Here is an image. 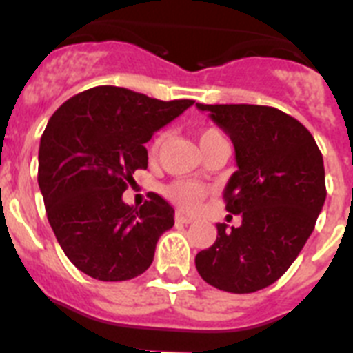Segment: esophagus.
<instances>
[{"label": "esophagus", "mask_w": 353, "mask_h": 353, "mask_svg": "<svg viewBox=\"0 0 353 353\" xmlns=\"http://www.w3.org/2000/svg\"><path fill=\"white\" fill-rule=\"evenodd\" d=\"M174 221L180 224H191L194 219H192V217H189V215L182 214V212H176V214H174Z\"/></svg>", "instance_id": "34e87169"}]
</instances>
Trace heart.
I'll return each instance as SVG.
<instances>
[{
  "mask_svg": "<svg viewBox=\"0 0 353 353\" xmlns=\"http://www.w3.org/2000/svg\"><path fill=\"white\" fill-rule=\"evenodd\" d=\"M166 132H159L155 136L152 145H150V154H159L161 146L166 141ZM198 139L203 152L207 148H210V146L217 145V143L228 141L223 130L217 129V127H205V129H201L198 132ZM207 194L208 187L205 183L198 182V180H173V182L164 187V196L170 201H173L174 205H179L180 208H183V210H196Z\"/></svg>",
  "mask_w": 353,
  "mask_h": 353,
  "instance_id": "b5f03b06",
  "label": "heart"
}]
</instances>
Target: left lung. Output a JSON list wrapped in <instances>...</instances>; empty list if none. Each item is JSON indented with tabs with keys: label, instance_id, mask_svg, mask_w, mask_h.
I'll use <instances>...</instances> for the list:
<instances>
[{
	"label": "left lung",
	"instance_id": "obj_1",
	"mask_svg": "<svg viewBox=\"0 0 353 353\" xmlns=\"http://www.w3.org/2000/svg\"><path fill=\"white\" fill-rule=\"evenodd\" d=\"M230 136L239 170L224 189L242 224L196 254V269L223 292L252 293L276 283L313 233L325 201L322 152L311 132L270 105L196 104Z\"/></svg>",
	"mask_w": 353,
	"mask_h": 353
}]
</instances>
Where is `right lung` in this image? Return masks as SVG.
<instances>
[{"mask_svg": "<svg viewBox=\"0 0 353 353\" xmlns=\"http://www.w3.org/2000/svg\"><path fill=\"white\" fill-rule=\"evenodd\" d=\"M192 104L95 86L56 109L40 139L39 185L58 244L81 272L127 281L152 265L173 207L155 192L129 207L121 194L148 166L145 143Z\"/></svg>", "mask_w": 353, "mask_h": 353, "instance_id": "obj_1", "label": "right lung"}]
</instances>
